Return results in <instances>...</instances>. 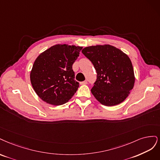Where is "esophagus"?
<instances>
[{"label":"esophagus","instance_id":"obj_1","mask_svg":"<svg viewBox=\"0 0 160 160\" xmlns=\"http://www.w3.org/2000/svg\"><path fill=\"white\" fill-rule=\"evenodd\" d=\"M88 84V82H87L86 80L80 82V84H81V85H85V84Z\"/></svg>","mask_w":160,"mask_h":160}]
</instances>
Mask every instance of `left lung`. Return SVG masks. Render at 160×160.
<instances>
[{
  "mask_svg": "<svg viewBox=\"0 0 160 160\" xmlns=\"http://www.w3.org/2000/svg\"><path fill=\"white\" fill-rule=\"evenodd\" d=\"M82 52L94 65L97 77L91 89L102 104L112 106L122 103L135 82L132 62L122 50L105 44L86 47Z\"/></svg>",
  "mask_w": 160,
  "mask_h": 160,
  "instance_id": "obj_1",
  "label": "left lung"
}]
</instances>
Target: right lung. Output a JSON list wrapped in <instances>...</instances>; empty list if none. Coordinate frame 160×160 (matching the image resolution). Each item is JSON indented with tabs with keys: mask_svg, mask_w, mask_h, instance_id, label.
I'll list each match as a JSON object with an SVG mask.
<instances>
[{
	"mask_svg": "<svg viewBox=\"0 0 160 160\" xmlns=\"http://www.w3.org/2000/svg\"><path fill=\"white\" fill-rule=\"evenodd\" d=\"M82 49L80 46L56 44L36 59L30 72V82L43 101L59 106L76 93L79 82L74 80L72 64Z\"/></svg>",
	"mask_w": 160,
	"mask_h": 160,
	"instance_id": "right-lung-1",
	"label": "right lung"
}]
</instances>
